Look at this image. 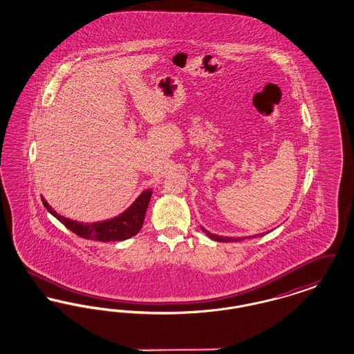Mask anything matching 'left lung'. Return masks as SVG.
I'll list each match as a JSON object with an SVG mask.
<instances>
[{"label":"left lung","instance_id":"1","mask_svg":"<svg viewBox=\"0 0 354 354\" xmlns=\"http://www.w3.org/2000/svg\"><path fill=\"white\" fill-rule=\"evenodd\" d=\"M202 228L203 232L205 234V235L208 236L209 239H212V240H216V241H223V243H230V241H240V240H244L245 237H237V239H235V237H225V236H219V235H214V234H211V232H208L207 230H204L203 227H201ZM264 234H260L259 236H263Z\"/></svg>","mask_w":354,"mask_h":354}]
</instances>
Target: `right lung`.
I'll use <instances>...</instances> for the list:
<instances>
[{"label": "right lung", "mask_w": 354, "mask_h": 354, "mask_svg": "<svg viewBox=\"0 0 354 354\" xmlns=\"http://www.w3.org/2000/svg\"><path fill=\"white\" fill-rule=\"evenodd\" d=\"M151 195L152 189H146L135 199V202L124 212H122L118 216L113 219L104 220V221L88 223V224L61 216L59 214H57V211L51 208L44 196H41V199L51 215L59 220L75 235L84 239L106 243V241H120V240L130 239L140 231Z\"/></svg>", "instance_id": "1"}]
</instances>
